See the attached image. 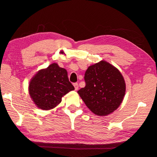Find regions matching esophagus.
Listing matches in <instances>:
<instances>
[{
    "label": "esophagus",
    "instance_id": "1",
    "mask_svg": "<svg viewBox=\"0 0 157 157\" xmlns=\"http://www.w3.org/2000/svg\"><path fill=\"white\" fill-rule=\"evenodd\" d=\"M73 86H74V88H75V90H78V88H79L78 83H75V84H73Z\"/></svg>",
    "mask_w": 157,
    "mask_h": 157
}]
</instances>
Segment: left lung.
<instances>
[{"label": "left lung", "instance_id": "left-lung-1", "mask_svg": "<svg viewBox=\"0 0 157 157\" xmlns=\"http://www.w3.org/2000/svg\"><path fill=\"white\" fill-rule=\"evenodd\" d=\"M84 80L86 86L78 93L94 114L106 116L121 105L125 94V83L114 66L105 61L90 66Z\"/></svg>", "mask_w": 157, "mask_h": 157}]
</instances>
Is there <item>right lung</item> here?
I'll list each match as a JSON object with an SVG mask.
<instances>
[{
	"mask_svg": "<svg viewBox=\"0 0 157 157\" xmlns=\"http://www.w3.org/2000/svg\"><path fill=\"white\" fill-rule=\"evenodd\" d=\"M74 89L66 69L52 63L33 77L29 84V94L38 108L50 110L61 102L63 96Z\"/></svg>",
	"mask_w": 157,
	"mask_h": 157,
	"instance_id": "1",
	"label": "right lung"
}]
</instances>
